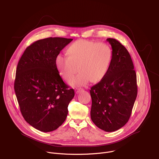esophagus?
Returning a JSON list of instances; mask_svg holds the SVG:
<instances>
[{
  "label": "esophagus",
  "mask_w": 159,
  "mask_h": 159,
  "mask_svg": "<svg viewBox=\"0 0 159 159\" xmlns=\"http://www.w3.org/2000/svg\"><path fill=\"white\" fill-rule=\"evenodd\" d=\"M82 91V89H75V93H76L77 94H79V93H80Z\"/></svg>",
  "instance_id": "obj_1"
}]
</instances>
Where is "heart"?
<instances>
[{
	"mask_svg": "<svg viewBox=\"0 0 159 159\" xmlns=\"http://www.w3.org/2000/svg\"><path fill=\"white\" fill-rule=\"evenodd\" d=\"M66 56L59 54L55 65L59 75L65 80L73 78L72 86H84L89 82L98 83L107 74L112 61L113 52L107 43L86 39H78L66 49Z\"/></svg>",
	"mask_w": 159,
	"mask_h": 159,
	"instance_id": "1",
	"label": "heart"
}]
</instances>
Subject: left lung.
I'll return each instance as SVG.
<instances>
[{
  "label": "left lung",
  "instance_id": "obj_1",
  "mask_svg": "<svg viewBox=\"0 0 159 159\" xmlns=\"http://www.w3.org/2000/svg\"><path fill=\"white\" fill-rule=\"evenodd\" d=\"M107 41L113 52L105 78L91 87V118L105 132L117 130L128 122L137 94V77L130 55L120 42Z\"/></svg>",
  "mask_w": 159,
  "mask_h": 159
}]
</instances>
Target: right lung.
<instances>
[{
  "mask_svg": "<svg viewBox=\"0 0 159 159\" xmlns=\"http://www.w3.org/2000/svg\"><path fill=\"white\" fill-rule=\"evenodd\" d=\"M73 39L48 38L32 43L24 51L16 71V98L25 120L36 129L56 130L65 121L73 89L63 82L55 59Z\"/></svg>",
  "mask_w": 159,
  "mask_h": 159,
  "instance_id": "add662e5",
  "label": "right lung"
}]
</instances>
